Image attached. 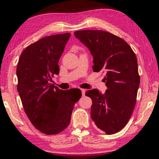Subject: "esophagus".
<instances>
[{"label":"esophagus","mask_w":159,"mask_h":159,"mask_svg":"<svg viewBox=\"0 0 159 159\" xmlns=\"http://www.w3.org/2000/svg\"><path fill=\"white\" fill-rule=\"evenodd\" d=\"M80 90H81L82 95L83 96H85V89H80Z\"/></svg>","instance_id":"34e87169"}]
</instances>
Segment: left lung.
<instances>
[{"mask_svg": "<svg viewBox=\"0 0 159 159\" xmlns=\"http://www.w3.org/2000/svg\"><path fill=\"white\" fill-rule=\"evenodd\" d=\"M93 57V69L105 70L107 90L86 91L93 101L90 116L99 129L107 134L125 127L135 106L140 83L135 54L124 40L109 32L82 30L74 32Z\"/></svg>", "mask_w": 159, "mask_h": 159, "instance_id": "left-lung-1", "label": "left lung"}]
</instances>
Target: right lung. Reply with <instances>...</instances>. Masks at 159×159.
<instances>
[{
    "label": "right lung",
    "mask_w": 159,
    "mask_h": 159,
    "mask_svg": "<svg viewBox=\"0 0 159 159\" xmlns=\"http://www.w3.org/2000/svg\"><path fill=\"white\" fill-rule=\"evenodd\" d=\"M70 36L43 38L26 48L18 61L17 90L24 109L34 127L46 134L60 133L69 125L74 104L82 95L78 88L63 90L50 83L60 72L58 61Z\"/></svg>",
    "instance_id": "obj_1"
}]
</instances>
